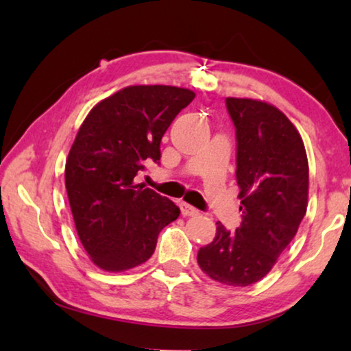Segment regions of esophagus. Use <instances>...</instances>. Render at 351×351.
<instances>
[{
    "label": "esophagus",
    "instance_id": "obj_1",
    "mask_svg": "<svg viewBox=\"0 0 351 351\" xmlns=\"http://www.w3.org/2000/svg\"><path fill=\"white\" fill-rule=\"evenodd\" d=\"M180 207H181V212H182L184 217H195V215H199V210L197 209V207L190 206V204H187V203H181Z\"/></svg>",
    "mask_w": 351,
    "mask_h": 351
}]
</instances>
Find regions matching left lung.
Returning a JSON list of instances; mask_svg holds the SVG:
<instances>
[{
	"instance_id": "left-lung-1",
	"label": "left lung",
	"mask_w": 351,
	"mask_h": 351,
	"mask_svg": "<svg viewBox=\"0 0 351 351\" xmlns=\"http://www.w3.org/2000/svg\"><path fill=\"white\" fill-rule=\"evenodd\" d=\"M226 108L235 127L243 219L235 232L217 223L197 258L213 280L247 287L272 269L305 217L308 159L299 132L276 106L228 97Z\"/></svg>"
}]
</instances>
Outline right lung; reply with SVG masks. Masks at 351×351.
<instances>
[{"instance_id":"add662e5","label":"right lung","mask_w":351,"mask_h":351,"mask_svg":"<svg viewBox=\"0 0 351 351\" xmlns=\"http://www.w3.org/2000/svg\"><path fill=\"white\" fill-rule=\"evenodd\" d=\"M195 93L164 85L127 86L99 102L71 147L64 184L77 234L94 265L125 271L144 263L180 207L134 178L161 159V139Z\"/></svg>"}]
</instances>
